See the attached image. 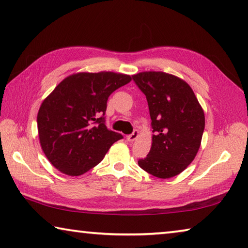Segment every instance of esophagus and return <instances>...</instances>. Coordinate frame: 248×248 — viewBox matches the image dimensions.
Segmentation results:
<instances>
[{
  "instance_id": "1",
  "label": "esophagus",
  "mask_w": 248,
  "mask_h": 248,
  "mask_svg": "<svg viewBox=\"0 0 248 248\" xmlns=\"http://www.w3.org/2000/svg\"><path fill=\"white\" fill-rule=\"evenodd\" d=\"M138 137H139V131H138V130H134V131L131 134H129V136L127 137V140L129 142H133Z\"/></svg>"
}]
</instances>
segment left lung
Segmentation results:
<instances>
[{"label":"left lung","instance_id":"left-lung-1","mask_svg":"<svg viewBox=\"0 0 248 248\" xmlns=\"http://www.w3.org/2000/svg\"><path fill=\"white\" fill-rule=\"evenodd\" d=\"M148 100L154 134L145 158L138 164L155 177L182 173L194 161L204 130V112L184 79L161 71L132 75Z\"/></svg>","mask_w":248,"mask_h":248}]
</instances>
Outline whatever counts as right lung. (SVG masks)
<instances>
[{"label": "right lung", "instance_id": "add662e5", "mask_svg": "<svg viewBox=\"0 0 248 248\" xmlns=\"http://www.w3.org/2000/svg\"><path fill=\"white\" fill-rule=\"evenodd\" d=\"M132 78L115 72L71 74L44 99L37 115L46 157L69 176H79L102 162L120 133L108 130L105 112L109 95Z\"/></svg>", "mask_w": 248, "mask_h": 248}]
</instances>
